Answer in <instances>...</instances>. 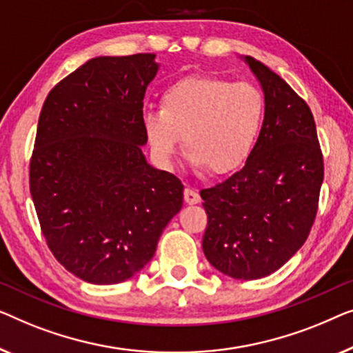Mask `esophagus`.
I'll return each mask as SVG.
<instances>
[{
    "mask_svg": "<svg viewBox=\"0 0 353 353\" xmlns=\"http://www.w3.org/2000/svg\"><path fill=\"white\" fill-rule=\"evenodd\" d=\"M183 198H185L187 205H196V203H200L201 200L200 195H198V192L192 187H187L185 190H183Z\"/></svg>",
    "mask_w": 353,
    "mask_h": 353,
    "instance_id": "1",
    "label": "esophagus"
}]
</instances>
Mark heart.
I'll list each match as a JSON object with an SVG mask.
<instances>
[{"instance_id":"heart-1","label":"heart","mask_w":353,"mask_h":353,"mask_svg":"<svg viewBox=\"0 0 353 353\" xmlns=\"http://www.w3.org/2000/svg\"><path fill=\"white\" fill-rule=\"evenodd\" d=\"M262 120L264 97L252 84L187 77L165 89L161 110H143L142 128L158 165L172 166L183 136L193 168L225 174L250 155Z\"/></svg>"}]
</instances>
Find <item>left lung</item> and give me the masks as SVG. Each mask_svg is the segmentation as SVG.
Returning <instances> with one entry per match:
<instances>
[{
	"instance_id": "8db88e82",
	"label": "left lung",
	"mask_w": 353,
	"mask_h": 353,
	"mask_svg": "<svg viewBox=\"0 0 353 353\" xmlns=\"http://www.w3.org/2000/svg\"><path fill=\"white\" fill-rule=\"evenodd\" d=\"M264 92V123L240 171L200 192L208 214L203 252L236 280H257L304 245L323 183V157L310 108L285 79L250 56Z\"/></svg>"
}]
</instances>
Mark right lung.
<instances>
[{
    "label": "right lung",
    "instance_id": "add662e5",
    "mask_svg": "<svg viewBox=\"0 0 353 353\" xmlns=\"http://www.w3.org/2000/svg\"><path fill=\"white\" fill-rule=\"evenodd\" d=\"M155 54L88 61L48 94L30 161V193L49 250L92 285H115L152 261L181 211L183 185L142 153Z\"/></svg>",
    "mask_w": 353,
    "mask_h": 353
}]
</instances>
